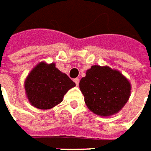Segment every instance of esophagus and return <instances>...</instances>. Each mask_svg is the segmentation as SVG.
Segmentation results:
<instances>
[{"instance_id": "1", "label": "esophagus", "mask_w": 151, "mask_h": 151, "mask_svg": "<svg viewBox=\"0 0 151 151\" xmlns=\"http://www.w3.org/2000/svg\"><path fill=\"white\" fill-rule=\"evenodd\" d=\"M73 81L75 82L76 85H77V86L79 84V79H78V78H75V79H74V80H73Z\"/></svg>"}]
</instances>
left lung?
I'll list each match as a JSON object with an SVG mask.
<instances>
[{"instance_id":"1","label":"left lung","mask_w":151,"mask_h":151,"mask_svg":"<svg viewBox=\"0 0 151 151\" xmlns=\"http://www.w3.org/2000/svg\"><path fill=\"white\" fill-rule=\"evenodd\" d=\"M88 108L99 116L117 114L129 99L131 85L120 72L94 65L79 83Z\"/></svg>"}]
</instances>
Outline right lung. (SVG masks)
Instances as JSON below:
<instances>
[{"mask_svg":"<svg viewBox=\"0 0 151 151\" xmlns=\"http://www.w3.org/2000/svg\"><path fill=\"white\" fill-rule=\"evenodd\" d=\"M75 85L68 76L55 67V63L43 62L31 71L24 83L29 102L40 109H49L58 105L66 93Z\"/></svg>","mask_w":151,"mask_h":151,"instance_id":"right-lung-1","label":"right lung"}]
</instances>
